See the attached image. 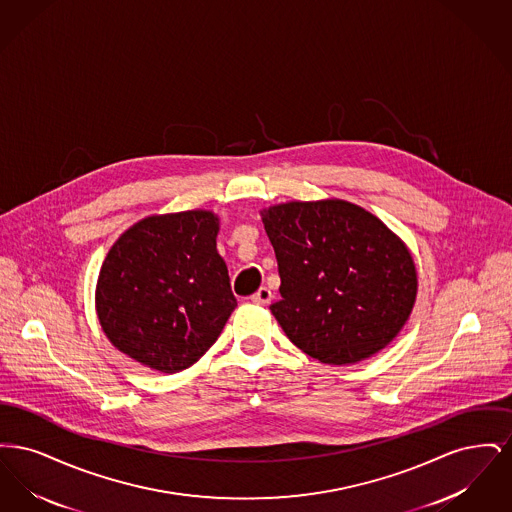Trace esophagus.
<instances>
[{
    "label": "esophagus",
    "instance_id": "obj_1",
    "mask_svg": "<svg viewBox=\"0 0 512 512\" xmlns=\"http://www.w3.org/2000/svg\"><path fill=\"white\" fill-rule=\"evenodd\" d=\"M270 299H272V292H270L268 288H265V286H263V288H259L257 292L251 295V301H253V303H257V305H268V303H270Z\"/></svg>",
    "mask_w": 512,
    "mask_h": 512
}]
</instances>
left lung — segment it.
Listing matches in <instances>:
<instances>
[{
	"mask_svg": "<svg viewBox=\"0 0 512 512\" xmlns=\"http://www.w3.org/2000/svg\"><path fill=\"white\" fill-rule=\"evenodd\" d=\"M280 295L270 311L303 353L351 365L384 349L416 299V268L390 228L343 199L290 201L263 209Z\"/></svg>",
	"mask_w": 512,
	"mask_h": 512,
	"instance_id": "left-lung-1",
	"label": "left lung"
}]
</instances>
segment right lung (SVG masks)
<instances>
[{
	"label": "right lung",
	"instance_id": "1",
	"mask_svg": "<svg viewBox=\"0 0 512 512\" xmlns=\"http://www.w3.org/2000/svg\"><path fill=\"white\" fill-rule=\"evenodd\" d=\"M211 211L153 215L109 249L96 288L99 324L130 359L159 372L197 363L236 309Z\"/></svg>",
	"mask_w": 512,
	"mask_h": 512
}]
</instances>
